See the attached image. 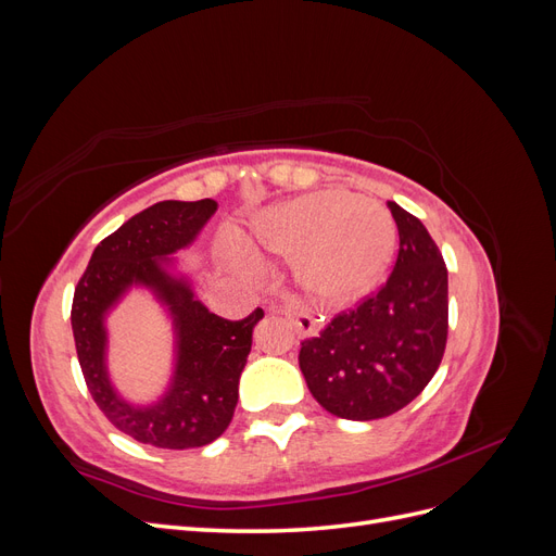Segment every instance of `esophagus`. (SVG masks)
Here are the masks:
<instances>
[{
  "label": "esophagus",
  "mask_w": 556,
  "mask_h": 556,
  "mask_svg": "<svg viewBox=\"0 0 556 556\" xmlns=\"http://www.w3.org/2000/svg\"><path fill=\"white\" fill-rule=\"evenodd\" d=\"M271 311H278L285 317H290L296 333L304 336V339H311V336L317 333V319H315V315H311L306 308H301L294 299L288 296V299L282 301V306H274Z\"/></svg>",
  "instance_id": "obj_1"
}]
</instances>
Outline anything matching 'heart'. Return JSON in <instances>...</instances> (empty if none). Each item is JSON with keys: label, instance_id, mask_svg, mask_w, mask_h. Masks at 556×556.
I'll return each mask as SVG.
<instances>
[{"label": "heart", "instance_id": "b5f03b06", "mask_svg": "<svg viewBox=\"0 0 556 556\" xmlns=\"http://www.w3.org/2000/svg\"><path fill=\"white\" fill-rule=\"evenodd\" d=\"M255 239L268 252L294 257V276L311 296L348 304L382 278L394 255L396 227L371 199L319 190L262 213Z\"/></svg>", "mask_w": 556, "mask_h": 556}]
</instances>
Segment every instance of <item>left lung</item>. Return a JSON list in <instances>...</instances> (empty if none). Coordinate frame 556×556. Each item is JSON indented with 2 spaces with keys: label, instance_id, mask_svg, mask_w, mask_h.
Returning a JSON list of instances; mask_svg holds the SVG:
<instances>
[{
  "label": "left lung",
  "instance_id": "8db88e82",
  "mask_svg": "<svg viewBox=\"0 0 556 556\" xmlns=\"http://www.w3.org/2000/svg\"><path fill=\"white\" fill-rule=\"evenodd\" d=\"M399 229L394 271L359 306L301 343L299 366L315 401L336 417L380 419L425 390L447 343V268L415 215L387 201Z\"/></svg>",
  "mask_w": 556,
  "mask_h": 556
}]
</instances>
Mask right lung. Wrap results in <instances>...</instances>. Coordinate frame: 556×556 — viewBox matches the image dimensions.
<instances>
[{
	"label": "right lung",
	"mask_w": 556,
	"mask_h": 556,
	"mask_svg": "<svg viewBox=\"0 0 556 556\" xmlns=\"http://www.w3.org/2000/svg\"><path fill=\"white\" fill-rule=\"evenodd\" d=\"M217 201H160L117 227L92 252L80 276L72 329L83 378L109 422L134 441L188 450L220 439L239 401V378L252 348V329L264 311L225 319L194 299L185 276L169 271V255L204 229ZM131 287H146L170 311L177 366L167 392L150 407H134L112 390L105 368V315Z\"/></svg>",
	"instance_id": "add662e5"
}]
</instances>
